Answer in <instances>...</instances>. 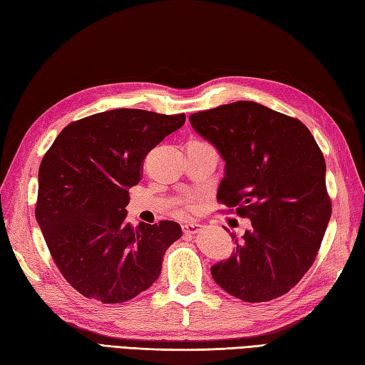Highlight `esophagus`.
<instances>
[{"mask_svg": "<svg viewBox=\"0 0 365 365\" xmlns=\"http://www.w3.org/2000/svg\"><path fill=\"white\" fill-rule=\"evenodd\" d=\"M182 229H183L185 234L191 235V234H197V232L202 229V226H200V224H196V222H187V224H183Z\"/></svg>", "mask_w": 365, "mask_h": 365, "instance_id": "34e87169", "label": "esophagus"}]
</instances>
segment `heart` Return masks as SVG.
I'll use <instances>...</instances> for the list:
<instances>
[{
    "mask_svg": "<svg viewBox=\"0 0 365 365\" xmlns=\"http://www.w3.org/2000/svg\"><path fill=\"white\" fill-rule=\"evenodd\" d=\"M199 205H200V200L197 197L188 200V202H185V212L187 213H195L199 210Z\"/></svg>",
    "mask_w": 365,
    "mask_h": 365,
    "instance_id": "b5f03b06",
    "label": "heart"
}]
</instances>
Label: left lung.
<instances>
[{
    "label": "left lung",
    "instance_id": "1",
    "mask_svg": "<svg viewBox=\"0 0 365 365\" xmlns=\"http://www.w3.org/2000/svg\"><path fill=\"white\" fill-rule=\"evenodd\" d=\"M190 122L226 161L218 202L251 220L232 257L212 267L215 282L246 302L282 297L312 267L331 218L319 144L301 120L255 102Z\"/></svg>",
    "mask_w": 365,
    "mask_h": 365
}]
</instances>
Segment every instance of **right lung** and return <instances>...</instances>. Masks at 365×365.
<instances>
[{
	"label": "right lung",
	"mask_w": 365,
	"mask_h": 365,
	"mask_svg": "<svg viewBox=\"0 0 365 365\" xmlns=\"http://www.w3.org/2000/svg\"><path fill=\"white\" fill-rule=\"evenodd\" d=\"M185 119L130 108L92 114L68 123L43 155L36 220L61 274L83 297L125 302L158 279L182 227L131 226L128 188L141 180L145 155Z\"/></svg>",
	"instance_id": "add662e5"
}]
</instances>
